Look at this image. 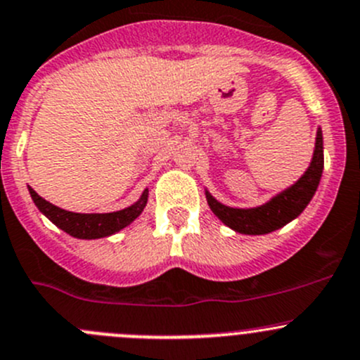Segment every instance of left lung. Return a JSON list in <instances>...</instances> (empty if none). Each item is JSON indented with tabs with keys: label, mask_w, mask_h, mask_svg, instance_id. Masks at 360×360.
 <instances>
[{
	"label": "left lung",
	"mask_w": 360,
	"mask_h": 360,
	"mask_svg": "<svg viewBox=\"0 0 360 360\" xmlns=\"http://www.w3.org/2000/svg\"><path fill=\"white\" fill-rule=\"evenodd\" d=\"M323 172V137L322 128L316 130L315 139V151H313V158L306 172L295 181L292 186L285 188L278 195H274L271 200L265 204L258 205V207H229V205L221 204L216 200L207 190H205V198L211 207V211L230 226L232 230L239 233H246V236H262V233L274 232V230L281 229L292 219L297 218L309 200L315 195L316 188H319L320 179H322Z\"/></svg>",
	"instance_id": "left-lung-1"
}]
</instances>
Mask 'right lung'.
I'll return each instance as SVG.
<instances>
[{
  "mask_svg": "<svg viewBox=\"0 0 360 360\" xmlns=\"http://www.w3.org/2000/svg\"><path fill=\"white\" fill-rule=\"evenodd\" d=\"M27 190H30V195L38 211L47 216L56 226H59V229L65 230L72 237H77V239H100V237H109L123 230L124 226H128L134 219L141 216L146 204H148L149 195V190H144L135 204H131L130 207L121 209V211L86 214V212L66 211V209L51 204L45 198H41L31 186H27Z\"/></svg>",
  "mask_w": 360,
  "mask_h": 360,
  "instance_id": "add662e5",
  "label": "right lung"
}]
</instances>
